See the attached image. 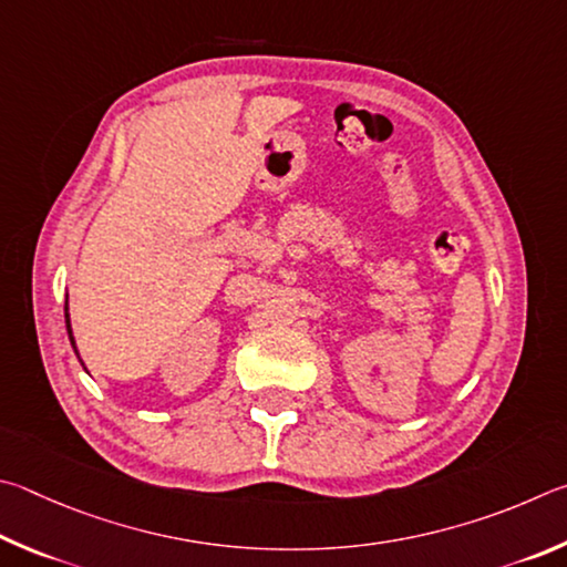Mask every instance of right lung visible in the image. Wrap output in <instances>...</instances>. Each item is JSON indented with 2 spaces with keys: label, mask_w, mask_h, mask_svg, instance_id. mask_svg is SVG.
Wrapping results in <instances>:
<instances>
[{
  "label": "right lung",
  "mask_w": 567,
  "mask_h": 567,
  "mask_svg": "<svg viewBox=\"0 0 567 567\" xmlns=\"http://www.w3.org/2000/svg\"><path fill=\"white\" fill-rule=\"evenodd\" d=\"M64 321H66V333H69V341H72V349H74V353L79 355V351H76V343H74V336H72V321H69V301L64 303ZM82 361V359H79Z\"/></svg>",
  "instance_id": "obj_1"
}]
</instances>
